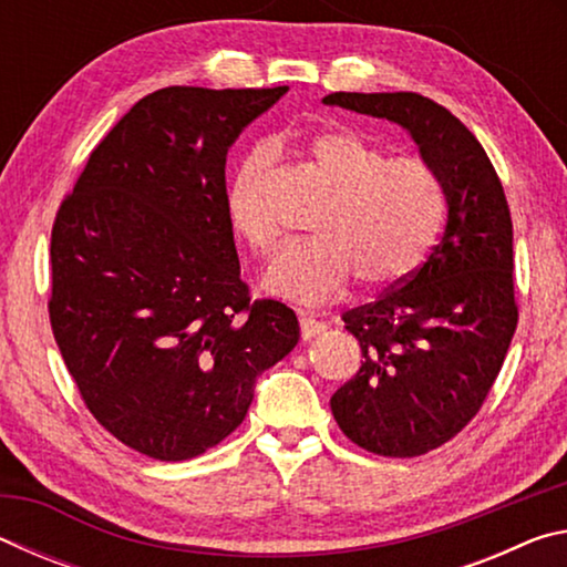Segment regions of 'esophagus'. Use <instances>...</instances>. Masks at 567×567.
Masks as SVG:
<instances>
[{
  "instance_id": "obj_1",
  "label": "esophagus",
  "mask_w": 567,
  "mask_h": 567,
  "mask_svg": "<svg viewBox=\"0 0 567 567\" xmlns=\"http://www.w3.org/2000/svg\"><path fill=\"white\" fill-rule=\"evenodd\" d=\"M322 330H324V322H320L318 318H312V315H300V334H302V340L318 338Z\"/></svg>"
}]
</instances>
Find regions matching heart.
Returning a JSON list of instances; mask_svg holds the SVG:
<instances>
[{
	"label": "heart",
	"mask_w": 567,
	"mask_h": 567,
	"mask_svg": "<svg viewBox=\"0 0 567 567\" xmlns=\"http://www.w3.org/2000/svg\"><path fill=\"white\" fill-rule=\"evenodd\" d=\"M302 162L330 195L312 223L315 237L277 255L265 275L267 290L290 302L322 305L342 295L352 277L368 290H385L415 275L445 219V187L435 167L420 157H388L348 130L312 137ZM270 185V155L252 150L225 187L229 225L260 257L280 245Z\"/></svg>",
	"instance_id": "b5f03b06"
}]
</instances>
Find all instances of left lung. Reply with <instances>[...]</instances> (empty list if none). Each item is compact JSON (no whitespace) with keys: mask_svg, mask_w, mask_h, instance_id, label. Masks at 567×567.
I'll return each mask as SVG.
<instances>
[{"mask_svg":"<svg viewBox=\"0 0 567 567\" xmlns=\"http://www.w3.org/2000/svg\"><path fill=\"white\" fill-rule=\"evenodd\" d=\"M324 104L405 127L445 187L447 219L415 275L342 315L362 362L330 400L354 445L417 457L477 415L517 328L513 219L493 162L463 122L417 92H332Z\"/></svg>","mask_w":567,"mask_h":567,"instance_id":"8db88e82","label":"left lung"}]
</instances>
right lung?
Wrapping results in <instances>:
<instances>
[{
	"mask_svg": "<svg viewBox=\"0 0 567 567\" xmlns=\"http://www.w3.org/2000/svg\"><path fill=\"white\" fill-rule=\"evenodd\" d=\"M165 87L92 150L52 227L50 322L100 425L179 463L237 430L255 380L300 340L290 307L252 300L225 209L227 150L282 97Z\"/></svg>",
	"mask_w": 567,
	"mask_h": 567,
	"instance_id": "right-lung-1",
	"label": "right lung"
}]
</instances>
